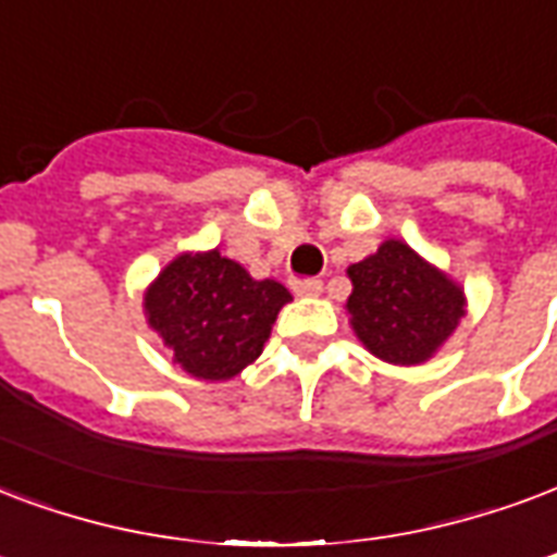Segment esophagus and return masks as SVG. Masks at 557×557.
Here are the masks:
<instances>
[{"mask_svg": "<svg viewBox=\"0 0 557 557\" xmlns=\"http://www.w3.org/2000/svg\"><path fill=\"white\" fill-rule=\"evenodd\" d=\"M292 289H295V295H300V298H310V295H319L321 292V280L315 277L295 280V283H292Z\"/></svg>", "mask_w": 557, "mask_h": 557, "instance_id": "1", "label": "esophagus"}]
</instances>
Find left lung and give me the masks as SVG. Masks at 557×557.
Returning <instances> with one entry per match:
<instances>
[{"mask_svg":"<svg viewBox=\"0 0 557 557\" xmlns=\"http://www.w3.org/2000/svg\"><path fill=\"white\" fill-rule=\"evenodd\" d=\"M348 277L354 333L374 357L395 366L425 362L463 315L460 286L395 238L348 268Z\"/></svg>","mask_w":557,"mask_h":557,"instance_id":"left-lung-1","label":"left lung"}]
</instances>
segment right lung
I'll list each match as a JSON object with an SVG mask.
<instances>
[{
  "mask_svg": "<svg viewBox=\"0 0 557 557\" xmlns=\"http://www.w3.org/2000/svg\"><path fill=\"white\" fill-rule=\"evenodd\" d=\"M289 289L253 280L233 259L185 253L164 268L144 295L152 331L185 372L200 381H230L262 354L271 324Z\"/></svg>",
  "mask_w": 557,
  "mask_h": 557,
  "instance_id": "obj_1",
  "label": "right lung"
}]
</instances>
